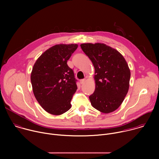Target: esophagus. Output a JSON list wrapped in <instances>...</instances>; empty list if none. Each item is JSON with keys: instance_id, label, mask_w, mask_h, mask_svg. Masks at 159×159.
<instances>
[{"instance_id": "obj_1", "label": "esophagus", "mask_w": 159, "mask_h": 159, "mask_svg": "<svg viewBox=\"0 0 159 159\" xmlns=\"http://www.w3.org/2000/svg\"><path fill=\"white\" fill-rule=\"evenodd\" d=\"M85 79H82V80H80V84H84V83H85Z\"/></svg>"}]
</instances>
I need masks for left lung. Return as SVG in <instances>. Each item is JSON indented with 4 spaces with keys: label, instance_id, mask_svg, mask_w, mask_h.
Returning <instances> with one entry per match:
<instances>
[{
    "label": "left lung",
    "instance_id": "left-lung-1",
    "mask_svg": "<svg viewBox=\"0 0 159 159\" xmlns=\"http://www.w3.org/2000/svg\"><path fill=\"white\" fill-rule=\"evenodd\" d=\"M80 47L95 70V91L89 96L91 105L105 114L115 111L123 102L129 87L131 73L126 60L104 43H83Z\"/></svg>",
    "mask_w": 159,
    "mask_h": 159
}]
</instances>
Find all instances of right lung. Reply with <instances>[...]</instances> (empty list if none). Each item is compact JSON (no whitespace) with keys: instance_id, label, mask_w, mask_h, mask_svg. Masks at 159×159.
I'll use <instances>...</instances> for the list:
<instances>
[{"instance_id":"right-lung-1","label":"right lung","mask_w":159,"mask_h":159,"mask_svg":"<svg viewBox=\"0 0 159 159\" xmlns=\"http://www.w3.org/2000/svg\"><path fill=\"white\" fill-rule=\"evenodd\" d=\"M77 44H58L43 53L31 73L33 94L40 106L53 115H61L71 108L77 86L74 74L66 62Z\"/></svg>"}]
</instances>
